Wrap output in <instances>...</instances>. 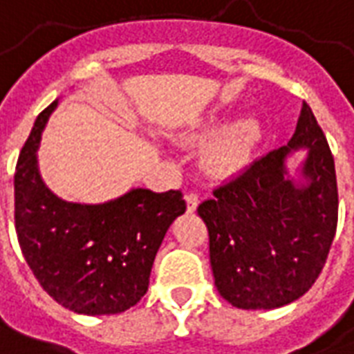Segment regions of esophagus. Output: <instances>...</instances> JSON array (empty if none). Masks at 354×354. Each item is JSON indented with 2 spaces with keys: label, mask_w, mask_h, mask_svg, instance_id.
Returning <instances> with one entry per match:
<instances>
[{
  "label": "esophagus",
  "mask_w": 354,
  "mask_h": 354,
  "mask_svg": "<svg viewBox=\"0 0 354 354\" xmlns=\"http://www.w3.org/2000/svg\"><path fill=\"white\" fill-rule=\"evenodd\" d=\"M185 203H187V210L193 212L197 208L198 204V193L197 191H187V195H185Z\"/></svg>",
  "instance_id": "obj_1"
}]
</instances>
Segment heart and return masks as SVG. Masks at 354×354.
Instances as JSON below:
<instances>
[{
	"mask_svg": "<svg viewBox=\"0 0 354 354\" xmlns=\"http://www.w3.org/2000/svg\"><path fill=\"white\" fill-rule=\"evenodd\" d=\"M221 129V122H210L204 125L203 129L193 135V140L203 142L206 138L217 133ZM259 138V127L255 122H240L223 131L219 137L214 140L208 153H206V161L208 167L216 172H232L238 170L240 167L250 161L251 151L255 148Z\"/></svg>",
	"mask_w": 354,
	"mask_h": 354,
	"instance_id": "1",
	"label": "heart"
}]
</instances>
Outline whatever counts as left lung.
Wrapping results in <instances>:
<instances>
[{"instance_id": "8db88e82", "label": "left lung", "mask_w": 354, "mask_h": 354, "mask_svg": "<svg viewBox=\"0 0 354 354\" xmlns=\"http://www.w3.org/2000/svg\"><path fill=\"white\" fill-rule=\"evenodd\" d=\"M308 147L297 188L284 159ZM208 227L210 264L219 295L234 308L272 310L306 295L323 270L337 227L334 156L304 101L287 146L253 159L198 204Z\"/></svg>"}]
</instances>
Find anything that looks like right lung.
Segmentation results:
<instances>
[{"instance_id":"obj_1","label":"right lung","mask_w":354,"mask_h":354,"mask_svg":"<svg viewBox=\"0 0 354 354\" xmlns=\"http://www.w3.org/2000/svg\"><path fill=\"white\" fill-rule=\"evenodd\" d=\"M57 101L35 120L15 170V229L26 263L57 304L84 315L129 310L148 290L165 232L185 212L182 191L133 189L106 204L57 198L39 176L41 131Z\"/></svg>"}]
</instances>
